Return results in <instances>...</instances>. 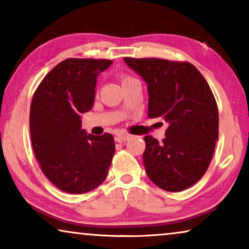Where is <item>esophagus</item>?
Listing matches in <instances>:
<instances>
[{
    "mask_svg": "<svg viewBox=\"0 0 249 249\" xmlns=\"http://www.w3.org/2000/svg\"><path fill=\"white\" fill-rule=\"evenodd\" d=\"M129 138H130V136L127 134H118L117 136H115V142H127Z\"/></svg>",
    "mask_w": 249,
    "mask_h": 249,
    "instance_id": "1",
    "label": "esophagus"
}]
</instances>
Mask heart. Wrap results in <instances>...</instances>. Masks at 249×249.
Segmentation results:
<instances>
[{
    "label": "heart",
    "instance_id": "heart-1",
    "mask_svg": "<svg viewBox=\"0 0 249 249\" xmlns=\"http://www.w3.org/2000/svg\"><path fill=\"white\" fill-rule=\"evenodd\" d=\"M131 79H134V78L130 77V76H128V74H124V76L121 77V83L124 84V83H125V81H129V80H131Z\"/></svg>",
    "mask_w": 249,
    "mask_h": 249
}]
</instances>
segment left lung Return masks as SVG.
<instances>
[{"instance_id": "left-lung-1", "label": "left lung", "mask_w": 249, "mask_h": 249, "mask_svg": "<svg viewBox=\"0 0 249 249\" xmlns=\"http://www.w3.org/2000/svg\"><path fill=\"white\" fill-rule=\"evenodd\" d=\"M148 89V118L169 124L162 142L145 136L148 178L166 192H181L205 175L219 137V111L211 88L186 61L124 57Z\"/></svg>"}]
</instances>
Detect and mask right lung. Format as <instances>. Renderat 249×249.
I'll return each mask as SVG.
<instances>
[{
	"label": "right lung",
	"mask_w": 249,
	"mask_h": 249,
	"mask_svg": "<svg viewBox=\"0 0 249 249\" xmlns=\"http://www.w3.org/2000/svg\"><path fill=\"white\" fill-rule=\"evenodd\" d=\"M111 63L70 57L54 67L34 93L29 114L34 153L46 178L62 192L86 194L107 177L113 136L87 135L80 115L93 107L97 74Z\"/></svg>",
	"instance_id": "right-lung-1"
}]
</instances>
